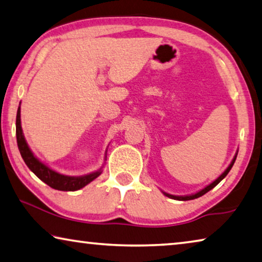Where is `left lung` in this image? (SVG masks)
Here are the masks:
<instances>
[{
  "mask_svg": "<svg viewBox=\"0 0 262 262\" xmlns=\"http://www.w3.org/2000/svg\"><path fill=\"white\" fill-rule=\"evenodd\" d=\"M236 158H237V155L236 156H234V158H233V161L231 162V164H230L229 165V167L227 168V170H225L223 173H222L219 178H217L214 183H211L210 185H208L207 187H205L203 188L202 190H200V192H198V193H195V194H193V195H186V196H176V195H171V194H167V193H164L166 195V196H168V198H171V199H174V200H180V201H187V200H193V199H198V198H200V196H202L203 194H206L207 192H209L210 189H212L215 187V186L220 183V181L222 180V179H224L225 177H227V174L229 173V171L231 170V167L233 166V164H234V161H236Z\"/></svg>",
  "mask_w": 262,
  "mask_h": 262,
  "instance_id": "1",
  "label": "left lung"
}]
</instances>
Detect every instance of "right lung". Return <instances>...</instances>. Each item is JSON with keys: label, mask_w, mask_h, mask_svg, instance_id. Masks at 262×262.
Listing matches in <instances>:
<instances>
[{"label": "right lung", "mask_w": 262, "mask_h": 262, "mask_svg": "<svg viewBox=\"0 0 262 262\" xmlns=\"http://www.w3.org/2000/svg\"><path fill=\"white\" fill-rule=\"evenodd\" d=\"M16 137H17V144H18L19 152L23 157L24 162L28 167L30 168L33 173L38 177L39 179L43 183L47 184L50 187L57 189V190H69V192H74V190L81 189L84 186H86L92 180H95L98 177L101 171L94 172V173L83 176V177H68L57 173V172L51 170L50 167L42 164L38 158L34 157V155L31 151L28 143L24 139L23 130H21L20 126V107L17 111L16 117Z\"/></svg>", "instance_id": "add662e5"}]
</instances>
